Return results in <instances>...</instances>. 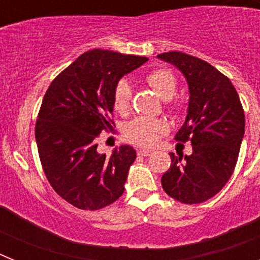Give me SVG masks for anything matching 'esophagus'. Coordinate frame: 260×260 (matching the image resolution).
<instances>
[{"label": "esophagus", "mask_w": 260, "mask_h": 260, "mask_svg": "<svg viewBox=\"0 0 260 260\" xmlns=\"http://www.w3.org/2000/svg\"><path fill=\"white\" fill-rule=\"evenodd\" d=\"M151 152H152V151L151 150H138V156H148V155H151Z\"/></svg>", "instance_id": "1"}]
</instances>
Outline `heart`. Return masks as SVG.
Listing matches in <instances>:
<instances>
[{"instance_id": "obj_1", "label": "heart", "mask_w": 260, "mask_h": 260, "mask_svg": "<svg viewBox=\"0 0 260 260\" xmlns=\"http://www.w3.org/2000/svg\"><path fill=\"white\" fill-rule=\"evenodd\" d=\"M146 83L164 100L171 99L177 91V78L169 69L156 68L144 75ZM133 89L126 79H119L112 92V104L113 109L121 116H126L132 108ZM177 105L168 103L167 108L171 112L176 109ZM167 132V126L161 119L137 117L126 123L123 127V137L127 142L137 146L151 147L158 141Z\"/></svg>"}]
</instances>
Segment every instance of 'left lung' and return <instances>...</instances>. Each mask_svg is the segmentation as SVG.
<instances>
[{"label":"left lung","mask_w":260,"mask_h":260,"mask_svg":"<svg viewBox=\"0 0 260 260\" xmlns=\"http://www.w3.org/2000/svg\"><path fill=\"white\" fill-rule=\"evenodd\" d=\"M187 79L189 112L176 141L191 142L190 156L171 153V168L162 174L164 191L185 204L215 197L233 174L245 133V113L231 79L208 62L171 50L158 54Z\"/></svg>","instance_id":"1"}]
</instances>
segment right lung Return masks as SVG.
I'll return each mask as SVG.
<instances>
[{
  "label": "right lung",
  "mask_w": 260,
  "mask_h": 260,
  "mask_svg": "<svg viewBox=\"0 0 260 260\" xmlns=\"http://www.w3.org/2000/svg\"><path fill=\"white\" fill-rule=\"evenodd\" d=\"M147 59L88 50L62 70L45 92L35 126L41 167L53 190L79 210H102L123 194L137 153L125 144L110 156L100 155L96 139L116 126V83Z\"/></svg>",
  "instance_id": "1"
}]
</instances>
